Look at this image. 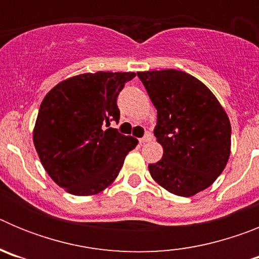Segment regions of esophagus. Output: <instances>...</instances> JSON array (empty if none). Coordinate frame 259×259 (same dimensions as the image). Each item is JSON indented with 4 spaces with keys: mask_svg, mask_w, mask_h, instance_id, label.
<instances>
[{
    "mask_svg": "<svg viewBox=\"0 0 259 259\" xmlns=\"http://www.w3.org/2000/svg\"><path fill=\"white\" fill-rule=\"evenodd\" d=\"M152 139H153L152 134H149V132H146V134L144 135V136L140 139V143H141V144L149 143V141H152Z\"/></svg>",
    "mask_w": 259,
    "mask_h": 259,
    "instance_id": "esophagus-1",
    "label": "esophagus"
}]
</instances>
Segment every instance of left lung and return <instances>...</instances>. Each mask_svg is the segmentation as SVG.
I'll list each match as a JSON object with an SVG mask.
<instances>
[{"instance_id": "8db88e82", "label": "left lung", "mask_w": 259, "mask_h": 259, "mask_svg": "<svg viewBox=\"0 0 259 259\" xmlns=\"http://www.w3.org/2000/svg\"><path fill=\"white\" fill-rule=\"evenodd\" d=\"M157 109L154 136L163 157L149 164L153 179L170 193L191 197L206 189L230 158L227 114L205 84L179 70L137 72Z\"/></svg>"}]
</instances>
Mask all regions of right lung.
<instances>
[{
    "instance_id": "right-lung-1",
    "label": "right lung",
    "mask_w": 259,
    "mask_h": 259,
    "mask_svg": "<svg viewBox=\"0 0 259 259\" xmlns=\"http://www.w3.org/2000/svg\"><path fill=\"white\" fill-rule=\"evenodd\" d=\"M135 76L107 71L77 75L54 87L41 102L33 143L47 172L68 193L104 191L137 145L132 136L107 128L119 122L116 98Z\"/></svg>"
}]
</instances>
